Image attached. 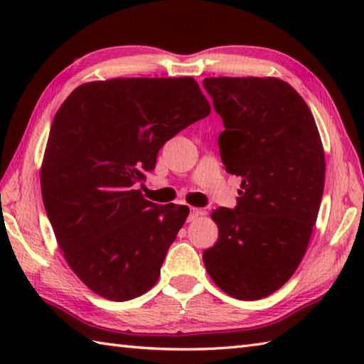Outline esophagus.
<instances>
[{"label":"esophagus","mask_w":364,"mask_h":364,"mask_svg":"<svg viewBox=\"0 0 364 364\" xmlns=\"http://www.w3.org/2000/svg\"><path fill=\"white\" fill-rule=\"evenodd\" d=\"M205 214V211L203 210H198V208H191L189 210V218H188V220L189 222H192V220H196V219H198L200 215H203Z\"/></svg>","instance_id":"esophagus-1"}]
</instances>
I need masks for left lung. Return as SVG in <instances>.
I'll list each match as a JSON object with an SVG mask.
<instances>
[{"instance_id":"8db88e82","label":"left lung","mask_w":364,"mask_h":364,"mask_svg":"<svg viewBox=\"0 0 364 364\" xmlns=\"http://www.w3.org/2000/svg\"><path fill=\"white\" fill-rule=\"evenodd\" d=\"M225 129L220 158L242 178L235 210L218 208L219 237L203 252L208 274L228 296L258 300L296 272L318 219L326 156L310 107L278 78H205Z\"/></svg>"}]
</instances>
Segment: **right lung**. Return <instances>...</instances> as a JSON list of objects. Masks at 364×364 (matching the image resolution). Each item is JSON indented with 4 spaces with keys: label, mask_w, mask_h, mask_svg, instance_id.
I'll use <instances>...</instances> for the list:
<instances>
[{
    "label": "right lung",
    "mask_w": 364,
    "mask_h": 364,
    "mask_svg": "<svg viewBox=\"0 0 364 364\" xmlns=\"http://www.w3.org/2000/svg\"><path fill=\"white\" fill-rule=\"evenodd\" d=\"M211 106L191 76L81 84L54 115L41 168L64 258L98 296L125 301L156 284L188 206H156L136 184L168 139Z\"/></svg>",
    "instance_id": "obj_1"
}]
</instances>
